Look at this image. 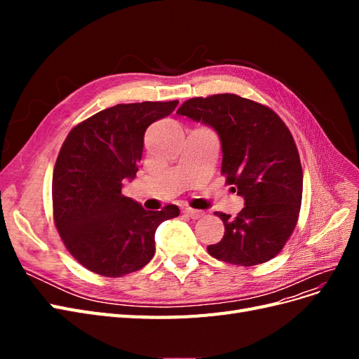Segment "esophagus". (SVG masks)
Masks as SVG:
<instances>
[{"label":"esophagus","instance_id":"esophagus-1","mask_svg":"<svg viewBox=\"0 0 359 359\" xmlns=\"http://www.w3.org/2000/svg\"><path fill=\"white\" fill-rule=\"evenodd\" d=\"M184 214H187L190 219H201V217H203V211L193 208H184Z\"/></svg>","mask_w":359,"mask_h":359}]
</instances>
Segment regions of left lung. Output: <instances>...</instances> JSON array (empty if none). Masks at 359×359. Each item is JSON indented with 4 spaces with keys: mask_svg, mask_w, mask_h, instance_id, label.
Instances as JSON below:
<instances>
[{
    "mask_svg": "<svg viewBox=\"0 0 359 359\" xmlns=\"http://www.w3.org/2000/svg\"><path fill=\"white\" fill-rule=\"evenodd\" d=\"M212 127L222 142V175L244 198L208 253L227 264L253 266L280 253L295 229L302 199V168L289 128L268 106L236 94L194 97L177 111Z\"/></svg>",
    "mask_w": 359,
    "mask_h": 359,
    "instance_id": "left-lung-1",
    "label": "left lung"
}]
</instances>
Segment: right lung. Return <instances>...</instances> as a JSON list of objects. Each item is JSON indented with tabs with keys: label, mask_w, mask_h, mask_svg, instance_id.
I'll return each mask as SVG.
<instances>
[{
	"label": "right lung",
	"mask_w": 359,
	"mask_h": 359,
	"mask_svg": "<svg viewBox=\"0 0 359 359\" xmlns=\"http://www.w3.org/2000/svg\"><path fill=\"white\" fill-rule=\"evenodd\" d=\"M173 102L116 104L72 128L52 177L53 222L64 245L86 269L121 277L144 268L156 253L161 222L177 205L147 211L121 193L142 158L145 130L170 115Z\"/></svg>",
	"instance_id": "obj_1"
}]
</instances>
